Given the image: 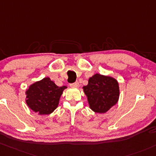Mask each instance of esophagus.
Instances as JSON below:
<instances>
[{
    "instance_id": "1",
    "label": "esophagus",
    "mask_w": 156,
    "mask_h": 156,
    "mask_svg": "<svg viewBox=\"0 0 156 156\" xmlns=\"http://www.w3.org/2000/svg\"><path fill=\"white\" fill-rule=\"evenodd\" d=\"M70 87H79V83L78 82V81H76V82L75 83H70Z\"/></svg>"
}]
</instances>
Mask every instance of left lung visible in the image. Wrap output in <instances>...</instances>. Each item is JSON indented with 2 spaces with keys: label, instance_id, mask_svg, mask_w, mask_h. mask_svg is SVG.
I'll return each mask as SVG.
<instances>
[{
  "label": "left lung",
  "instance_id": "1",
  "mask_svg": "<svg viewBox=\"0 0 156 156\" xmlns=\"http://www.w3.org/2000/svg\"><path fill=\"white\" fill-rule=\"evenodd\" d=\"M90 108L94 112L103 114L117 104L119 90L117 81L109 76L96 74L83 87Z\"/></svg>",
  "mask_w": 156,
  "mask_h": 156
}]
</instances>
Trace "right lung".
Masks as SVG:
<instances>
[{"mask_svg":"<svg viewBox=\"0 0 156 156\" xmlns=\"http://www.w3.org/2000/svg\"><path fill=\"white\" fill-rule=\"evenodd\" d=\"M66 87H58L49 78L33 83L26 91L28 107L39 114H49L58 105L59 100Z\"/></svg>","mask_w":156,"mask_h":156,"instance_id":"obj_1","label":"right lung"}]
</instances>
